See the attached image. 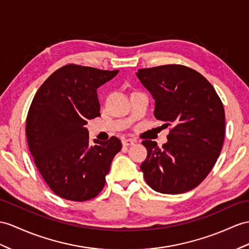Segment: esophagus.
Listing matches in <instances>:
<instances>
[{
	"mask_svg": "<svg viewBox=\"0 0 249 249\" xmlns=\"http://www.w3.org/2000/svg\"><path fill=\"white\" fill-rule=\"evenodd\" d=\"M134 141H132V139H130V138H126V139H124L123 141V145L124 147H129V145H132V144H134Z\"/></svg>",
	"mask_w": 249,
	"mask_h": 249,
	"instance_id": "1",
	"label": "esophagus"
}]
</instances>
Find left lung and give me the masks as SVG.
Wrapping results in <instances>:
<instances>
[{"label": "left lung", "instance_id": "obj_1", "mask_svg": "<svg viewBox=\"0 0 249 249\" xmlns=\"http://www.w3.org/2000/svg\"><path fill=\"white\" fill-rule=\"evenodd\" d=\"M136 76L155 99L154 116L172 126L160 148L148 150L141 169L153 190L178 195L197 187L220 156L225 137V111L211 83L180 64L141 69ZM163 124V125H165Z\"/></svg>", "mask_w": 249, "mask_h": 249}]
</instances>
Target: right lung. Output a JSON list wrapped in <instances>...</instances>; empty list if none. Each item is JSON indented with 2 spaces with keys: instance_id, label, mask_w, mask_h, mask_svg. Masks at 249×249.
<instances>
[{
  "instance_id": "obj_1",
  "label": "right lung",
  "mask_w": 249,
  "mask_h": 249,
  "mask_svg": "<svg viewBox=\"0 0 249 249\" xmlns=\"http://www.w3.org/2000/svg\"><path fill=\"white\" fill-rule=\"evenodd\" d=\"M117 74L118 70L66 64L34 97L26 117L28 148L45 183L60 197L84 202L104 189L121 142L112 136L89 144L84 125L100 116L97 89Z\"/></svg>"
}]
</instances>
